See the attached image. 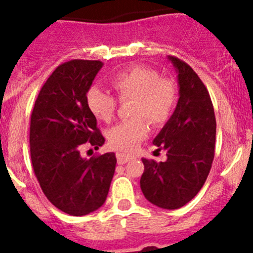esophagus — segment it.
<instances>
[{
    "mask_svg": "<svg viewBox=\"0 0 253 253\" xmlns=\"http://www.w3.org/2000/svg\"><path fill=\"white\" fill-rule=\"evenodd\" d=\"M116 158H118L119 165H125V163L129 162V161L133 160V156L132 155L124 154V152H118V154H116Z\"/></svg>",
    "mask_w": 253,
    "mask_h": 253,
    "instance_id": "1",
    "label": "esophagus"
}]
</instances>
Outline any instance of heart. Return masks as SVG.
<instances>
[{
	"mask_svg": "<svg viewBox=\"0 0 253 253\" xmlns=\"http://www.w3.org/2000/svg\"><path fill=\"white\" fill-rule=\"evenodd\" d=\"M110 85L120 101L133 99L131 120L119 122L108 131L110 146L121 151H133L148 137L149 119L155 126L166 124L177 103V88L169 78L160 77L154 68L132 65L114 74ZM86 104L99 121L109 122L116 110V99L99 87L86 93Z\"/></svg>",
	"mask_w": 253,
	"mask_h": 253,
	"instance_id": "b5f03b06",
	"label": "heart"
}]
</instances>
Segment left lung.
Masks as SVG:
<instances>
[{"mask_svg":"<svg viewBox=\"0 0 253 253\" xmlns=\"http://www.w3.org/2000/svg\"><path fill=\"white\" fill-rule=\"evenodd\" d=\"M177 73L179 101L152 143L167 151V161L141 158L140 188L150 203L168 210L192 201L203 187L215 155L216 120L209 92L196 72L168 56Z\"/></svg>","mask_w":253,"mask_h":253,"instance_id":"8db88e82","label":"left lung"}]
</instances>
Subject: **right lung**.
<instances>
[{
  "label": "right lung",
  "mask_w": 253,
  "mask_h": 253,
  "mask_svg": "<svg viewBox=\"0 0 253 253\" xmlns=\"http://www.w3.org/2000/svg\"><path fill=\"white\" fill-rule=\"evenodd\" d=\"M103 66L71 60L52 72L35 102L30 125V155L35 175L52 205L72 216L101 208L115 173L116 157L107 152L86 160L80 148L104 144L86 93Z\"/></svg>",
  "instance_id": "obj_1"
}]
</instances>
